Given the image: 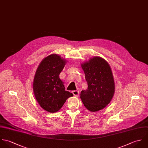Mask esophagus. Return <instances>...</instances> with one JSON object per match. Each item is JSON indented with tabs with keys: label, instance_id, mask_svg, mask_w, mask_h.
<instances>
[{
	"label": "esophagus",
	"instance_id": "obj_1",
	"mask_svg": "<svg viewBox=\"0 0 148 148\" xmlns=\"http://www.w3.org/2000/svg\"><path fill=\"white\" fill-rule=\"evenodd\" d=\"M72 92H73V95H74V96H75V97H78V96H79V92L78 91H77V90H74V91H72Z\"/></svg>",
	"mask_w": 148,
	"mask_h": 148
}]
</instances>
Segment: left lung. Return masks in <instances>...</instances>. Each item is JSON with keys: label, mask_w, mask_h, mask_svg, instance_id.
<instances>
[{"label": "left lung", "mask_w": 148, "mask_h": 148, "mask_svg": "<svg viewBox=\"0 0 148 148\" xmlns=\"http://www.w3.org/2000/svg\"><path fill=\"white\" fill-rule=\"evenodd\" d=\"M88 87L81 92L85 108L91 112L104 109L112 99L115 84L111 67L105 59L94 57L81 63Z\"/></svg>", "instance_id": "left-lung-1"}]
</instances>
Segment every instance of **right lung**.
<instances>
[{
    "instance_id": "1",
    "label": "right lung",
    "mask_w": 148,
    "mask_h": 148,
    "mask_svg": "<svg viewBox=\"0 0 148 148\" xmlns=\"http://www.w3.org/2000/svg\"><path fill=\"white\" fill-rule=\"evenodd\" d=\"M67 62L59 55L53 54L43 59L36 70L34 94L40 107L48 112H58L67 99L73 96L65 90L64 82L59 78Z\"/></svg>"
}]
</instances>
